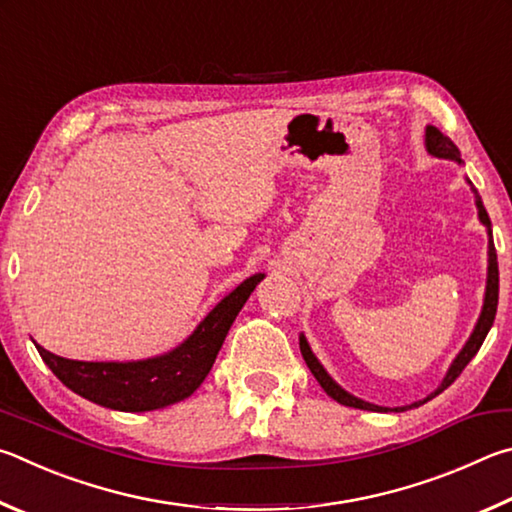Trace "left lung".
<instances>
[{"mask_svg": "<svg viewBox=\"0 0 512 512\" xmlns=\"http://www.w3.org/2000/svg\"><path fill=\"white\" fill-rule=\"evenodd\" d=\"M425 148L432 157H438V159H450V161H456V164H463L461 159V152L459 148L454 146V141H450V137H445V134L434 128V125H427L425 128ZM468 184L472 188L474 193V204H477V211H479V220L483 227H486L488 231V279H486V294H483V308H481V315L477 319V326H474L472 335L468 342H465V346L461 348V353L454 357V362L450 364V369H447L443 382L438 384V389L429 393L427 398L418 400V402H411V405H405V407H380V405H373V402H366L362 398L353 396V393H348L346 389L339 387V384L330 378L328 371L321 366V362L317 360V355L312 353V348L308 344L306 335H299V348H301V355L303 360H306L308 369L312 371V375H315L317 382L321 384V389H324L330 398L337 400L339 405H346V407H355V409H364V411H382V414H389V411H407V409H414V407H420L425 405L427 400L436 398L438 393H443L450 384L459 378L461 371L465 369V366L470 364V360L474 355L479 353V348L483 344V339H486L488 330L492 328V321H495V315H497V301H499V267H497V251H495V242H492V224H490V218H488V211L486 206H483L481 197L477 193V188L472 186V182L468 179Z\"/></svg>", "mask_w": 512, "mask_h": 512, "instance_id": "left-lung-1", "label": "left lung"}]
</instances>
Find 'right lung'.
<instances>
[{
	"label": "right lung",
	"instance_id": "obj_1",
	"mask_svg": "<svg viewBox=\"0 0 512 512\" xmlns=\"http://www.w3.org/2000/svg\"><path fill=\"white\" fill-rule=\"evenodd\" d=\"M265 279L254 274L231 290L182 344L164 355L132 362H80L35 344L53 375L78 396L114 411H152L184 400L200 387L249 294Z\"/></svg>",
	"mask_w": 512,
	"mask_h": 512
}]
</instances>
